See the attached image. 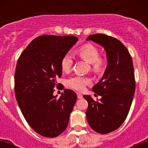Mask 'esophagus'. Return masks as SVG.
<instances>
[{
  "mask_svg": "<svg viewBox=\"0 0 148 148\" xmlns=\"http://www.w3.org/2000/svg\"><path fill=\"white\" fill-rule=\"evenodd\" d=\"M77 96H78V99H81L83 98V95L81 93H77Z\"/></svg>",
  "mask_w": 148,
  "mask_h": 148,
  "instance_id": "obj_1",
  "label": "esophagus"
}]
</instances>
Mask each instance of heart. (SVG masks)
<instances>
[{
  "label": "heart",
  "instance_id": "1",
  "mask_svg": "<svg viewBox=\"0 0 148 148\" xmlns=\"http://www.w3.org/2000/svg\"><path fill=\"white\" fill-rule=\"evenodd\" d=\"M77 54L82 59L90 63L92 69L95 73H100L104 66V60L99 56V50L95 46L90 44H86L82 46L77 51ZM73 64V58L70 53L63 56L61 61V67L63 72L68 73L71 70ZM92 83V81L88 77L82 75H74L67 78L66 86L77 91H82L86 86Z\"/></svg>",
  "mask_w": 148,
  "mask_h": 148
}]
</instances>
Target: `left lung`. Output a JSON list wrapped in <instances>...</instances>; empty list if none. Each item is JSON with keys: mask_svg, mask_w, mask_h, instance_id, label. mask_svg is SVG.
I'll use <instances>...</instances> for the list:
<instances>
[{"mask_svg": "<svg viewBox=\"0 0 148 148\" xmlns=\"http://www.w3.org/2000/svg\"><path fill=\"white\" fill-rule=\"evenodd\" d=\"M87 40L102 46L107 53L105 72L92 87L101 99L94 101L90 95H84L88 102L86 116L90 127L106 134L118 129L130 110L136 88L133 61L126 47L116 38L94 34Z\"/></svg>", "mask_w": 148, "mask_h": 148, "instance_id": "1", "label": "left lung"}]
</instances>
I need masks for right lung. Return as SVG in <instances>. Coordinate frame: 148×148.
Segmentation results:
<instances>
[{
	"label": "right lung",
	"mask_w": 148,
	"mask_h": 148,
	"mask_svg": "<svg viewBox=\"0 0 148 148\" xmlns=\"http://www.w3.org/2000/svg\"><path fill=\"white\" fill-rule=\"evenodd\" d=\"M70 36L41 35L22 52L15 73V93L21 113L39 135L49 138L66 130L77 95L65 89L54 96L56 79L62 75L61 58L78 41Z\"/></svg>",
	"instance_id": "right-lung-1"
}]
</instances>
